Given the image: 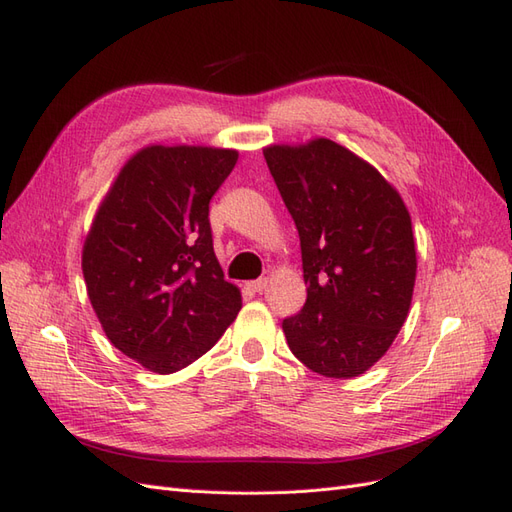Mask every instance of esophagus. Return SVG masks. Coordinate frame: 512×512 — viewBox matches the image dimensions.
I'll list each match as a JSON object with an SVG mask.
<instances>
[{"label":"esophagus","instance_id":"1","mask_svg":"<svg viewBox=\"0 0 512 512\" xmlns=\"http://www.w3.org/2000/svg\"><path fill=\"white\" fill-rule=\"evenodd\" d=\"M247 288L254 290V292H262V290L267 288V277H262V280H254V282H250V284H247Z\"/></svg>","mask_w":512,"mask_h":512}]
</instances>
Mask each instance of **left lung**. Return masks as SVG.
Here are the masks:
<instances>
[{
  "mask_svg": "<svg viewBox=\"0 0 512 512\" xmlns=\"http://www.w3.org/2000/svg\"><path fill=\"white\" fill-rule=\"evenodd\" d=\"M301 239L307 301L282 322L297 359L354 378L391 348L410 312L416 243L404 198L378 170L312 138L262 149Z\"/></svg>",
  "mask_w": 512,
  "mask_h": 512,
  "instance_id": "8db88e82",
  "label": "left lung"
}]
</instances>
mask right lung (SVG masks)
Returning <instances> with one entry per match:
<instances>
[{
    "label": "right lung",
    "mask_w": 512,
    "mask_h": 512,
    "mask_svg": "<svg viewBox=\"0 0 512 512\" xmlns=\"http://www.w3.org/2000/svg\"><path fill=\"white\" fill-rule=\"evenodd\" d=\"M237 149L149 145L121 166L83 243L87 297L108 342L173 374L203 356L241 309L213 252L209 200Z\"/></svg>",
    "instance_id": "1"
}]
</instances>
